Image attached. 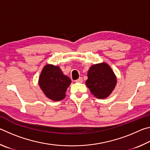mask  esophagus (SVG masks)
Instances as JSON below:
<instances>
[{
  "label": "esophagus",
  "mask_w": 150,
  "mask_h": 150,
  "mask_svg": "<svg viewBox=\"0 0 150 150\" xmlns=\"http://www.w3.org/2000/svg\"><path fill=\"white\" fill-rule=\"evenodd\" d=\"M75 81L77 83H83V78L82 77H79V78L78 79H77Z\"/></svg>",
  "instance_id": "esophagus-1"
}]
</instances>
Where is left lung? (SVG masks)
Segmentation results:
<instances>
[{"mask_svg":"<svg viewBox=\"0 0 150 150\" xmlns=\"http://www.w3.org/2000/svg\"><path fill=\"white\" fill-rule=\"evenodd\" d=\"M86 85L91 93L99 99L107 98L116 85L117 79L110 65L105 62L91 66Z\"/></svg>","mask_w":150,"mask_h":150,"instance_id":"left-lung-1","label":"left lung"}]
</instances>
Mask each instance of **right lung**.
<instances>
[{
  "label": "right lung",
  "mask_w": 150,
  "mask_h": 150,
  "mask_svg": "<svg viewBox=\"0 0 150 150\" xmlns=\"http://www.w3.org/2000/svg\"><path fill=\"white\" fill-rule=\"evenodd\" d=\"M71 80L63 74L59 66L45 65L40 73L38 84L46 97L54 101L62 100Z\"/></svg>",
  "instance_id": "obj_1"
}]
</instances>
